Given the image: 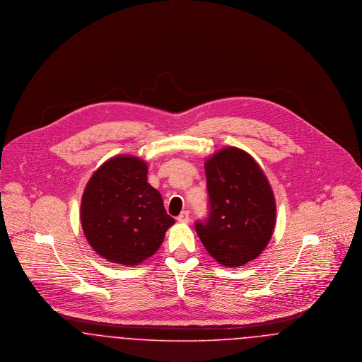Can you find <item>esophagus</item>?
I'll use <instances>...</instances> for the list:
<instances>
[{
  "label": "esophagus",
  "instance_id": "obj_1",
  "mask_svg": "<svg viewBox=\"0 0 362 362\" xmlns=\"http://www.w3.org/2000/svg\"><path fill=\"white\" fill-rule=\"evenodd\" d=\"M189 221V211H182L179 216H177V223L180 224H187Z\"/></svg>",
  "mask_w": 362,
  "mask_h": 362
}]
</instances>
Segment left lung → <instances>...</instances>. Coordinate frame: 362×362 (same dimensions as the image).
<instances>
[{
  "label": "left lung",
  "instance_id": "left-lung-1",
  "mask_svg": "<svg viewBox=\"0 0 362 362\" xmlns=\"http://www.w3.org/2000/svg\"><path fill=\"white\" fill-rule=\"evenodd\" d=\"M209 216L195 229L220 264L239 267L260 255L276 225V199L258 163L228 146L205 161Z\"/></svg>",
  "mask_w": 362,
  "mask_h": 362
}]
</instances>
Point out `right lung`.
I'll list each match as a JSON object with an SVG mask.
<instances>
[{
  "label": "right lung",
  "instance_id": "add662e5",
  "mask_svg": "<svg viewBox=\"0 0 362 362\" xmlns=\"http://www.w3.org/2000/svg\"><path fill=\"white\" fill-rule=\"evenodd\" d=\"M148 165L136 156H115L90 176L81 198V226L102 258L136 266L160 248L175 224L163 198L148 183Z\"/></svg>",
  "mask_w": 362,
  "mask_h": 362
}]
</instances>
